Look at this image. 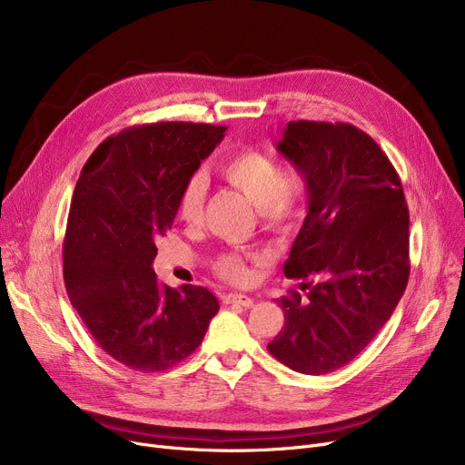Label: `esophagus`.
I'll return each instance as SVG.
<instances>
[{
  "label": "esophagus",
  "mask_w": 465,
  "mask_h": 465,
  "mask_svg": "<svg viewBox=\"0 0 465 465\" xmlns=\"http://www.w3.org/2000/svg\"><path fill=\"white\" fill-rule=\"evenodd\" d=\"M223 302H224L226 305H241V307H245V309H249V307L254 305V300H252V298L242 296V294H226V296L223 298Z\"/></svg>",
  "instance_id": "obj_1"
}]
</instances>
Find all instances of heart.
Segmentation results:
<instances>
[{
	"label": "heart",
	"mask_w": 465,
	"mask_h": 465,
	"mask_svg": "<svg viewBox=\"0 0 465 465\" xmlns=\"http://www.w3.org/2000/svg\"><path fill=\"white\" fill-rule=\"evenodd\" d=\"M230 186L239 190L256 207L265 230L279 235L294 232L305 213V181L294 169H282L272 154L247 149L218 169ZM207 184L203 175H192L179 195V216L188 224L200 223ZM214 272L230 282L247 279V256L223 252L216 256Z\"/></svg>",
	"instance_id": "1"
}]
</instances>
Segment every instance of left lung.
Returning a JSON list of instances; mask_svg holds the SVG:
<instances>
[{
  "instance_id": "8db88e82",
  "label": "left lung",
  "mask_w": 465,
  "mask_h": 465,
  "mask_svg": "<svg viewBox=\"0 0 465 465\" xmlns=\"http://www.w3.org/2000/svg\"><path fill=\"white\" fill-rule=\"evenodd\" d=\"M277 151L303 177L309 205L284 262L303 294L279 300L284 328L267 351L298 373L324 375L368 347L400 303L409 209L394 165L352 124L288 122Z\"/></svg>"
}]
</instances>
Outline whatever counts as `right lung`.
<instances>
[{"label": "right lung", "instance_id": "obj_1", "mask_svg": "<svg viewBox=\"0 0 465 465\" xmlns=\"http://www.w3.org/2000/svg\"><path fill=\"white\" fill-rule=\"evenodd\" d=\"M224 132L193 122L135 126L105 139L81 171L64 241L65 290L95 343L130 370L173 368L218 312L203 286L160 284L153 262L186 181Z\"/></svg>", "mask_w": 465, "mask_h": 465}]
</instances>
